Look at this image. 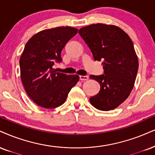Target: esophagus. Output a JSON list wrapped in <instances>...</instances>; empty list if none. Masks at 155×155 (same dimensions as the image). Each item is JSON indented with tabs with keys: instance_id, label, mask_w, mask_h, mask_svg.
Segmentation results:
<instances>
[{
	"instance_id": "obj_1",
	"label": "esophagus",
	"mask_w": 155,
	"mask_h": 155,
	"mask_svg": "<svg viewBox=\"0 0 155 155\" xmlns=\"http://www.w3.org/2000/svg\"><path fill=\"white\" fill-rule=\"evenodd\" d=\"M80 80L82 81H87V80H88V76L85 75V76H83V75H81L80 76Z\"/></svg>"
}]
</instances>
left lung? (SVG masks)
<instances>
[{
	"instance_id": "1",
	"label": "left lung",
	"mask_w": 155,
	"mask_h": 155,
	"mask_svg": "<svg viewBox=\"0 0 155 155\" xmlns=\"http://www.w3.org/2000/svg\"><path fill=\"white\" fill-rule=\"evenodd\" d=\"M78 33L94 60L103 61L104 70V74L90 76L101 85L90 103L101 110L115 109L130 95L137 78L139 61L132 41L115 25L93 24L80 28Z\"/></svg>"
}]
</instances>
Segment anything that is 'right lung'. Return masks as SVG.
<instances>
[{"mask_svg": "<svg viewBox=\"0 0 155 155\" xmlns=\"http://www.w3.org/2000/svg\"><path fill=\"white\" fill-rule=\"evenodd\" d=\"M78 29L62 26L34 34L20 57L21 80L30 98L39 106L54 108L65 102L68 93L79 81L78 74L57 72L52 68L61 62V51Z\"/></svg>", "mask_w": 155, "mask_h": 155, "instance_id": "obj_1", "label": "right lung"}]
</instances>
